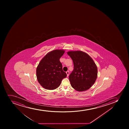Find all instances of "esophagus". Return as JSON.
<instances>
[{
  "label": "esophagus",
  "mask_w": 129,
  "mask_h": 129,
  "mask_svg": "<svg viewBox=\"0 0 129 129\" xmlns=\"http://www.w3.org/2000/svg\"><path fill=\"white\" fill-rule=\"evenodd\" d=\"M66 73H67V77L69 76V71H67V72H66Z\"/></svg>",
  "instance_id": "34e87169"
}]
</instances>
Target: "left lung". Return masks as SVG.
Instances as JSON below:
<instances>
[{
    "mask_svg": "<svg viewBox=\"0 0 129 129\" xmlns=\"http://www.w3.org/2000/svg\"><path fill=\"white\" fill-rule=\"evenodd\" d=\"M74 63V70L69 76L74 89L81 92L90 88L97 79L98 69L92 59L81 51L67 52Z\"/></svg>",
    "mask_w": 129,
    "mask_h": 129,
    "instance_id": "8db88e82",
    "label": "left lung"
}]
</instances>
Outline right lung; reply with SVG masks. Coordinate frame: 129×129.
I'll use <instances>...</instances> for the list:
<instances>
[{
  "instance_id": "1",
  "label": "right lung",
  "mask_w": 129,
  "mask_h": 129,
  "mask_svg": "<svg viewBox=\"0 0 129 129\" xmlns=\"http://www.w3.org/2000/svg\"><path fill=\"white\" fill-rule=\"evenodd\" d=\"M63 50H55L49 52L41 60L36 70L39 83L49 90L57 88L61 81L67 77L62 69L60 58L63 55Z\"/></svg>"
}]
</instances>
